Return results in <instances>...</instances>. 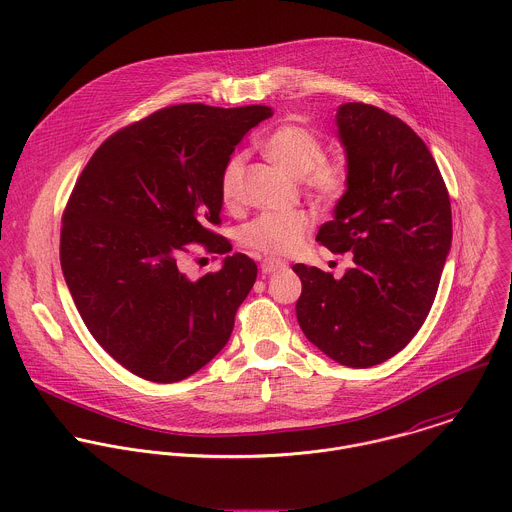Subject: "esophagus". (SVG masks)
Masks as SVG:
<instances>
[{"label": "esophagus", "instance_id": "esophagus-1", "mask_svg": "<svg viewBox=\"0 0 512 512\" xmlns=\"http://www.w3.org/2000/svg\"><path fill=\"white\" fill-rule=\"evenodd\" d=\"M286 268H288V264L284 260H278V258H266L262 262V274H276V272H282Z\"/></svg>", "mask_w": 512, "mask_h": 512}]
</instances>
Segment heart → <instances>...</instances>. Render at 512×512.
<instances>
[{"label":"heart","instance_id":"heart-1","mask_svg":"<svg viewBox=\"0 0 512 512\" xmlns=\"http://www.w3.org/2000/svg\"><path fill=\"white\" fill-rule=\"evenodd\" d=\"M264 153L293 179H303L305 187L321 201H335L347 187V169L341 161L323 159L321 140L307 128L286 124L274 130L262 144ZM244 169V153H232L220 173V195L232 201L238 193ZM313 226V217L305 211L262 213L238 230L242 246L268 254L288 256L301 248Z\"/></svg>","mask_w":512,"mask_h":512}]
</instances>
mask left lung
I'll list each match as a JSON object with an SVG mask.
<instances>
[{
    "label": "left lung",
    "instance_id": "left-lung-1",
    "mask_svg": "<svg viewBox=\"0 0 512 512\" xmlns=\"http://www.w3.org/2000/svg\"><path fill=\"white\" fill-rule=\"evenodd\" d=\"M347 189L317 242L353 252L341 280L295 264V303L305 337L351 368L380 365L424 325L451 248V205L438 163L400 118L347 102L337 108Z\"/></svg>",
    "mask_w": 512,
    "mask_h": 512
}]
</instances>
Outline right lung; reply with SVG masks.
<instances>
[{
	"mask_svg": "<svg viewBox=\"0 0 512 512\" xmlns=\"http://www.w3.org/2000/svg\"><path fill=\"white\" fill-rule=\"evenodd\" d=\"M270 106L179 104L136 122L94 151L61 228V266L74 305L100 347L151 382H177L213 361L258 268L244 254L193 282L191 242L232 250L211 230L220 173Z\"/></svg>",
	"mask_w": 512,
	"mask_h": 512,
	"instance_id": "right-lung-1",
	"label": "right lung"
}]
</instances>
